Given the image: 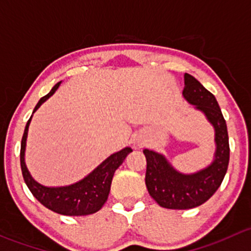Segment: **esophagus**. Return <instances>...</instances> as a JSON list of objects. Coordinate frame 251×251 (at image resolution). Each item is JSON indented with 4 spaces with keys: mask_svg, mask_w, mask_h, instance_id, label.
<instances>
[{
    "mask_svg": "<svg viewBox=\"0 0 251 251\" xmlns=\"http://www.w3.org/2000/svg\"><path fill=\"white\" fill-rule=\"evenodd\" d=\"M140 145H141V144H140V143H139V146H140Z\"/></svg>",
    "mask_w": 251,
    "mask_h": 251,
    "instance_id": "esophagus-1",
    "label": "esophagus"
}]
</instances>
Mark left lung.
Returning a JSON list of instances; mask_svg holds the SVG:
<instances>
[{
  "instance_id": "obj_1",
  "label": "left lung",
  "mask_w": 251,
  "mask_h": 251,
  "mask_svg": "<svg viewBox=\"0 0 251 251\" xmlns=\"http://www.w3.org/2000/svg\"><path fill=\"white\" fill-rule=\"evenodd\" d=\"M183 79V99L205 116L215 131L213 162L198 172L185 174L175 169L164 154L153 150H144L147 162L145 183L150 196L163 208L179 210L205 203L220 187L229 161L226 121L215 97L191 75L185 74Z\"/></svg>"
}]
</instances>
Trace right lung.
Wrapping results in <instances>:
<instances>
[{"instance_id": "add662e5", "label": "right lung", "mask_w": 251, "mask_h": 251, "mask_svg": "<svg viewBox=\"0 0 251 251\" xmlns=\"http://www.w3.org/2000/svg\"><path fill=\"white\" fill-rule=\"evenodd\" d=\"M60 83L61 81L51 88V90L47 95L41 98L36 107L33 108L32 115L40 108L43 102L47 101L49 98L56 92ZM32 115H31L30 120L27 121L26 126H25L22 139V147H20V165H22L23 177H24V181L29 187L31 193L46 208L50 209L54 213L61 214V215L82 216L90 215V214L99 211L107 201L111 182H112V177L116 169L123 163L126 157L133 150L130 147H125L121 151L115 152L98 165L87 176H84L79 181L71 183V185L56 186V187L41 185L40 182H37L31 176L26 163H25L27 131H29Z\"/></svg>"}]
</instances>
